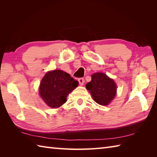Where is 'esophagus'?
Masks as SVG:
<instances>
[{"label":"esophagus","mask_w":157,"mask_h":157,"mask_svg":"<svg viewBox=\"0 0 157 157\" xmlns=\"http://www.w3.org/2000/svg\"><path fill=\"white\" fill-rule=\"evenodd\" d=\"M78 82H79V84H80L81 86L84 85V78H79L78 79Z\"/></svg>","instance_id":"1"}]
</instances>
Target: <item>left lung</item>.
<instances>
[{
    "mask_svg": "<svg viewBox=\"0 0 157 157\" xmlns=\"http://www.w3.org/2000/svg\"><path fill=\"white\" fill-rule=\"evenodd\" d=\"M94 101L101 105H108L117 93V86L113 79L103 73L92 75V80L86 85Z\"/></svg>",
    "mask_w": 157,
    "mask_h": 157,
    "instance_id": "left-lung-1",
    "label": "left lung"
}]
</instances>
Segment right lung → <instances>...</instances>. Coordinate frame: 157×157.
<instances>
[{
	"instance_id": "right-lung-1",
	"label": "right lung",
	"mask_w": 157,
	"mask_h": 157,
	"mask_svg": "<svg viewBox=\"0 0 157 157\" xmlns=\"http://www.w3.org/2000/svg\"><path fill=\"white\" fill-rule=\"evenodd\" d=\"M78 82L69 73L53 70L45 74L41 80L39 93L43 101L51 108H58L67 101V97L78 86Z\"/></svg>"
}]
</instances>
